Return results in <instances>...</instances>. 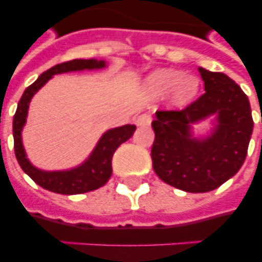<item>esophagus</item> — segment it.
Masks as SVG:
<instances>
[{
  "label": "esophagus",
  "mask_w": 262,
  "mask_h": 262,
  "mask_svg": "<svg viewBox=\"0 0 262 262\" xmlns=\"http://www.w3.org/2000/svg\"><path fill=\"white\" fill-rule=\"evenodd\" d=\"M152 121V117L149 113H141L140 115H137V118H136V125H139V126H148Z\"/></svg>",
  "instance_id": "34e87169"
}]
</instances>
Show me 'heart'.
I'll return each instance as SVG.
<instances>
[{"label": "heart", "instance_id": "b5f03b06", "mask_svg": "<svg viewBox=\"0 0 262 262\" xmlns=\"http://www.w3.org/2000/svg\"><path fill=\"white\" fill-rule=\"evenodd\" d=\"M199 80L193 76H183L182 72L174 69H162L155 72L148 80V88L155 95H164L175 88V102L186 104L194 98L199 91Z\"/></svg>", "mask_w": 262, "mask_h": 262}]
</instances>
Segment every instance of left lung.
Here are the masks:
<instances>
[{
  "mask_svg": "<svg viewBox=\"0 0 262 262\" xmlns=\"http://www.w3.org/2000/svg\"><path fill=\"white\" fill-rule=\"evenodd\" d=\"M204 92L181 110H158L152 127L151 158L163 182L189 191H211L234 177L244 164L253 132L250 103L228 76L200 68ZM218 114L220 125L204 142L190 137V123Z\"/></svg>",
  "mask_w": 262,
  "mask_h": 262,
  "instance_id": "left-lung-1",
  "label": "left lung"
}]
</instances>
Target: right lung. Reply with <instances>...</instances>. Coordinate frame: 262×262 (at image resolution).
Instances as JSON below:
<instances>
[{
  "label": "right lung",
  "instance_id": "right-lung-1",
  "mask_svg": "<svg viewBox=\"0 0 262 262\" xmlns=\"http://www.w3.org/2000/svg\"><path fill=\"white\" fill-rule=\"evenodd\" d=\"M103 67H104V61H96V59H72V61L58 63L50 68L49 71L43 72L42 75L39 76V79L24 91L21 99L18 100L17 110L13 117L14 155L23 171L30 175L34 182H36L39 186H42L46 190L59 193V194H80V193H87V191L103 186L110 179L111 172H113L111 159H113L115 149L126 140L130 139L135 133V125H125V126L115 127L106 132L92 152V155L90 156V159L83 166L71 171H42V170L35 168L27 160L26 152L21 144V129L26 123L28 104L35 92L57 73L83 71V69H98Z\"/></svg>",
  "mask_w": 262,
  "mask_h": 262
}]
</instances>
